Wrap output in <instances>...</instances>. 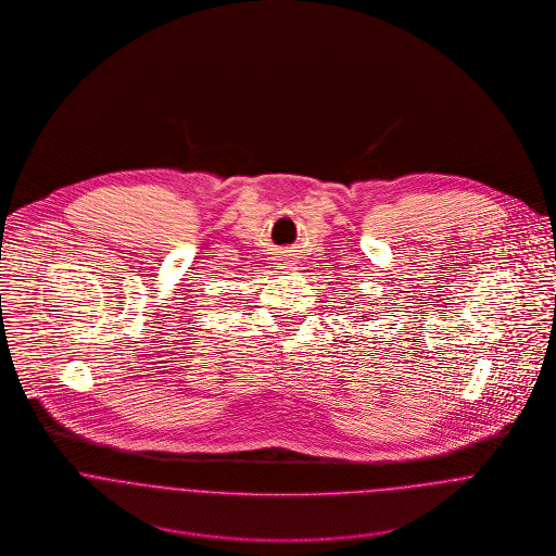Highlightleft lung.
<instances>
[{"label":"left lung","mask_w":556,"mask_h":556,"mask_svg":"<svg viewBox=\"0 0 556 556\" xmlns=\"http://www.w3.org/2000/svg\"><path fill=\"white\" fill-rule=\"evenodd\" d=\"M353 323H357V320H353Z\"/></svg>","instance_id":"8db88e82"}]
</instances>
